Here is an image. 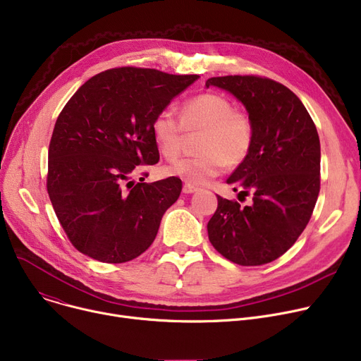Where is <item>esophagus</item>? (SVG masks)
Listing matches in <instances>:
<instances>
[{"label": "esophagus", "instance_id": "obj_1", "mask_svg": "<svg viewBox=\"0 0 361 361\" xmlns=\"http://www.w3.org/2000/svg\"><path fill=\"white\" fill-rule=\"evenodd\" d=\"M196 191H199V187H196V185H193V184L185 183V184L183 185V193H185V195L196 193Z\"/></svg>", "mask_w": 361, "mask_h": 361}]
</instances>
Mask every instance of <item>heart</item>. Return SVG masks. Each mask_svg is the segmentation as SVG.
I'll list each match as a JSON object with an SVG mask.
<instances>
[{"label": "heart", "mask_w": 361, "mask_h": 361, "mask_svg": "<svg viewBox=\"0 0 361 361\" xmlns=\"http://www.w3.org/2000/svg\"><path fill=\"white\" fill-rule=\"evenodd\" d=\"M152 136L159 154L174 159L184 147V132H202L200 155L181 158L166 165L165 173L188 184H204L218 177L225 165L243 164L254 147L255 128L248 111L235 109L222 94L203 92L185 100L180 118L170 110H161L152 120Z\"/></svg>", "instance_id": "heart-1"}]
</instances>
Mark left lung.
<instances>
[{
    "mask_svg": "<svg viewBox=\"0 0 361 361\" xmlns=\"http://www.w3.org/2000/svg\"><path fill=\"white\" fill-rule=\"evenodd\" d=\"M210 85L244 103L255 139L248 158L226 180L235 191L243 187L239 197L252 202L241 206L218 196L209 241L239 266H262L289 250L310 221L321 188L317 126L298 95L274 80L226 75L209 78Z\"/></svg>",
    "mask_w": 361,
    "mask_h": 361,
    "instance_id": "1",
    "label": "left lung"
}]
</instances>
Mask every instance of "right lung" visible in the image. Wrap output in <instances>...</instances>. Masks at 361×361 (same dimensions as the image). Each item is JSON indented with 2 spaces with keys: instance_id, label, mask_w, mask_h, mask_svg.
<instances>
[{
  "instance_id": "1",
  "label": "right lung",
  "mask_w": 361,
  "mask_h": 361,
  "mask_svg": "<svg viewBox=\"0 0 361 361\" xmlns=\"http://www.w3.org/2000/svg\"><path fill=\"white\" fill-rule=\"evenodd\" d=\"M199 75L120 66L82 84L59 113L47 154L46 188L58 221L80 252L109 264L145 252L183 183H143L159 161L152 120Z\"/></svg>"
}]
</instances>
